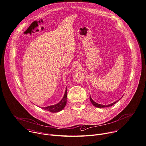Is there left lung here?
<instances>
[{"mask_svg": "<svg viewBox=\"0 0 146 146\" xmlns=\"http://www.w3.org/2000/svg\"><path fill=\"white\" fill-rule=\"evenodd\" d=\"M90 100L91 102H92V104L93 105V106H96V107H97V108H107V107L111 106H113L114 104H115L117 102H118V101H115V102H114V103H112V104H110L109 105H103L98 104H97V103L95 102H94V101L92 99L91 97H90Z\"/></svg>", "mask_w": 146, "mask_h": 146, "instance_id": "left-lung-1", "label": "left lung"}]
</instances>
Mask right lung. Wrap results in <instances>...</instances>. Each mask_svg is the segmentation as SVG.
Listing matches in <instances>:
<instances>
[{
    "mask_svg": "<svg viewBox=\"0 0 146 146\" xmlns=\"http://www.w3.org/2000/svg\"><path fill=\"white\" fill-rule=\"evenodd\" d=\"M66 100H67V89H66L64 97L58 104L54 105L47 106L45 108H42V109L48 111H50L51 113H57V112L60 111L65 108L66 104Z\"/></svg>",
    "mask_w": 146,
    "mask_h": 146,
    "instance_id": "1",
    "label": "right lung"
}]
</instances>
